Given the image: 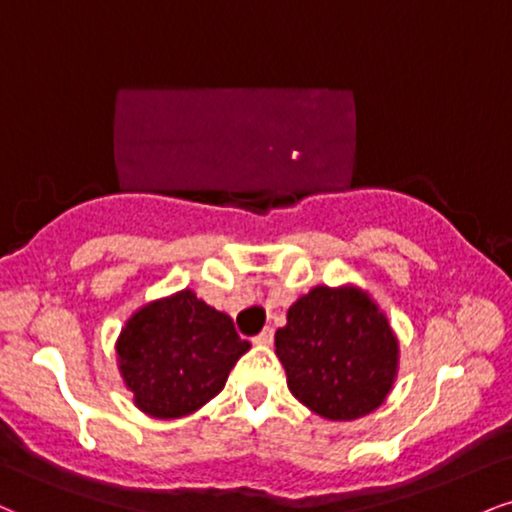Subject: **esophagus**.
<instances>
[{
  "label": "esophagus",
  "instance_id": "1",
  "mask_svg": "<svg viewBox=\"0 0 512 512\" xmlns=\"http://www.w3.org/2000/svg\"><path fill=\"white\" fill-rule=\"evenodd\" d=\"M252 341H255L257 346H272V341H274V329H272V326H264L260 334L252 338Z\"/></svg>",
  "mask_w": 512,
  "mask_h": 512
}]
</instances>
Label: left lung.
<instances>
[{"mask_svg": "<svg viewBox=\"0 0 512 512\" xmlns=\"http://www.w3.org/2000/svg\"><path fill=\"white\" fill-rule=\"evenodd\" d=\"M286 317L274 343L300 403L326 420H357L384 403L398 341L365 293L317 286Z\"/></svg>", "mask_w": 512, "mask_h": 512, "instance_id": "left-lung-1", "label": "left lung"}]
</instances>
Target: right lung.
<instances>
[{
	"mask_svg": "<svg viewBox=\"0 0 512 512\" xmlns=\"http://www.w3.org/2000/svg\"><path fill=\"white\" fill-rule=\"evenodd\" d=\"M248 348L231 317L197 300L193 291L145 305L116 343L135 405L159 420L190 415L217 396Z\"/></svg>",
	"mask_w": 512,
	"mask_h": 512,
	"instance_id": "right-lung-1",
	"label": "right lung"
}]
</instances>
